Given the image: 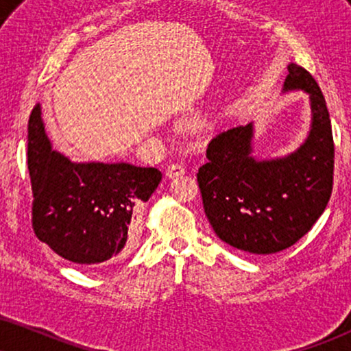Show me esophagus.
Returning <instances> with one entry per match:
<instances>
[{
  "instance_id": "1",
  "label": "esophagus",
  "mask_w": 351,
  "mask_h": 351,
  "mask_svg": "<svg viewBox=\"0 0 351 351\" xmlns=\"http://www.w3.org/2000/svg\"><path fill=\"white\" fill-rule=\"evenodd\" d=\"M184 174H185V167L182 164H171V166L166 169V176L169 179H174V177H179Z\"/></svg>"
}]
</instances>
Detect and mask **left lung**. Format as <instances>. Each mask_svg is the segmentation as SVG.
Instances as JSON below:
<instances>
[{
    "label": "left lung",
    "mask_w": 351,
    "mask_h": 351,
    "mask_svg": "<svg viewBox=\"0 0 351 351\" xmlns=\"http://www.w3.org/2000/svg\"><path fill=\"white\" fill-rule=\"evenodd\" d=\"M309 93L308 140L287 158L255 161L252 123L216 135L198 169L203 208L219 239L249 254H276L296 244L324 213L334 187V136L326 99L313 75L288 66L285 90Z\"/></svg>",
    "instance_id": "1"
}]
</instances>
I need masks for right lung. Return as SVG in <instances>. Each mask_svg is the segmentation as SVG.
Here are the masks:
<instances>
[{
  "label": "right lung",
  "instance_id": "right-lung-1",
  "mask_svg": "<svg viewBox=\"0 0 351 351\" xmlns=\"http://www.w3.org/2000/svg\"><path fill=\"white\" fill-rule=\"evenodd\" d=\"M27 132L32 229L38 241L84 267L119 261L133 245L140 208L161 182V171L127 162H71L51 151L38 104Z\"/></svg>",
  "mask_w": 351,
  "mask_h": 351
}]
</instances>
